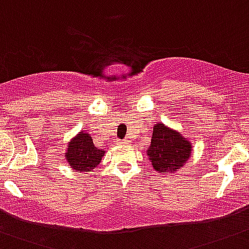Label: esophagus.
I'll return each mask as SVG.
<instances>
[{
    "mask_svg": "<svg viewBox=\"0 0 249 249\" xmlns=\"http://www.w3.org/2000/svg\"><path fill=\"white\" fill-rule=\"evenodd\" d=\"M119 143H120V144H128L129 141L128 140H121V141H119Z\"/></svg>",
    "mask_w": 249,
    "mask_h": 249,
    "instance_id": "obj_1",
    "label": "esophagus"
}]
</instances>
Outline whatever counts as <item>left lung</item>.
Listing matches in <instances>:
<instances>
[{
	"instance_id": "left-lung-1",
	"label": "left lung",
	"mask_w": 249,
	"mask_h": 249,
	"mask_svg": "<svg viewBox=\"0 0 249 249\" xmlns=\"http://www.w3.org/2000/svg\"><path fill=\"white\" fill-rule=\"evenodd\" d=\"M191 154V144L186 138L164 124H156L147 155L152 166L160 173L179 169Z\"/></svg>"
}]
</instances>
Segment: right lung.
I'll list each match as a JSON object with an SVG mask.
<instances>
[{"instance_id":"add662e5","label":"right lung","mask_w":249,"mask_h":249,"mask_svg":"<svg viewBox=\"0 0 249 249\" xmlns=\"http://www.w3.org/2000/svg\"><path fill=\"white\" fill-rule=\"evenodd\" d=\"M105 155L103 150L94 146L91 137L86 133L80 132L76 138L68 144L66 159L72 169L80 172H90L101 163L102 156Z\"/></svg>"}]
</instances>
